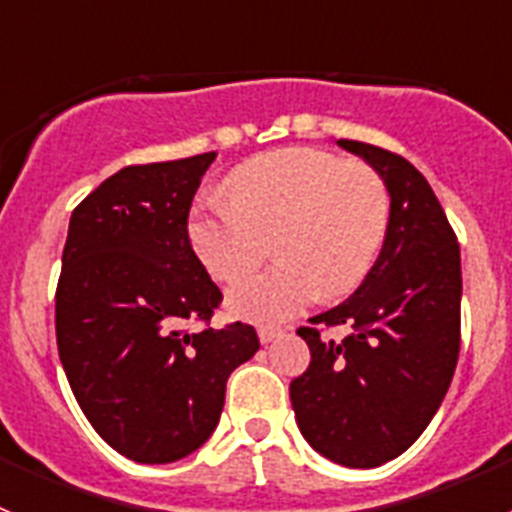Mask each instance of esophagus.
I'll return each mask as SVG.
<instances>
[{
  "mask_svg": "<svg viewBox=\"0 0 512 512\" xmlns=\"http://www.w3.org/2000/svg\"><path fill=\"white\" fill-rule=\"evenodd\" d=\"M279 336H282V328H274V325H259V341L264 343V346H269V343Z\"/></svg>",
  "mask_w": 512,
  "mask_h": 512,
  "instance_id": "esophagus-1",
  "label": "esophagus"
}]
</instances>
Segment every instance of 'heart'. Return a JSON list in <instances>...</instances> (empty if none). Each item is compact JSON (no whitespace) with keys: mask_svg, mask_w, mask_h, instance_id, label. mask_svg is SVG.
Returning a JSON list of instances; mask_svg holds the SVG:
<instances>
[{"mask_svg":"<svg viewBox=\"0 0 512 512\" xmlns=\"http://www.w3.org/2000/svg\"><path fill=\"white\" fill-rule=\"evenodd\" d=\"M228 197L197 202L187 235L220 282L259 264L274 235L277 264L228 292L230 312L256 323H282L318 292L346 295L372 269L390 223L377 171L320 148L251 158L228 176Z\"/></svg>","mask_w":512,"mask_h":512,"instance_id":"b5f03b06","label":"heart"}]
</instances>
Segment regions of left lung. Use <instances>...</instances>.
Instances as JSON below:
<instances>
[{"mask_svg": "<svg viewBox=\"0 0 512 512\" xmlns=\"http://www.w3.org/2000/svg\"><path fill=\"white\" fill-rule=\"evenodd\" d=\"M372 166L390 194L377 261L354 295L310 323L348 325L343 341L297 336L310 366L292 379L297 428L325 459L374 469L408 451L441 408L459 359L461 256L431 184L397 153L336 140Z\"/></svg>", "mask_w": 512, "mask_h": 512, "instance_id": "left-lung-1", "label": "left lung"}]
</instances>
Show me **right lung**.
Masks as SVG:
<instances>
[{
    "mask_svg": "<svg viewBox=\"0 0 512 512\" xmlns=\"http://www.w3.org/2000/svg\"><path fill=\"white\" fill-rule=\"evenodd\" d=\"M215 153L125 166L69 220L56 292L63 372L94 431L138 464L197 451L233 369L259 351L251 325L189 333L223 295L197 259L187 217Z\"/></svg>",
    "mask_w": 512,
    "mask_h": 512,
    "instance_id": "add662e5",
    "label": "right lung"
}]
</instances>
